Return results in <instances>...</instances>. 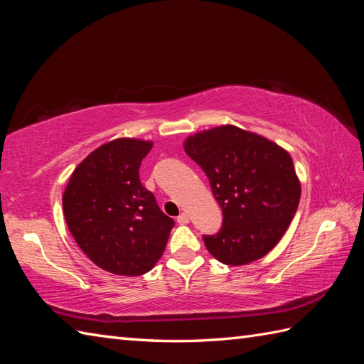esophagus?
<instances>
[{
	"instance_id": "34e87169",
	"label": "esophagus",
	"mask_w": 364,
	"mask_h": 364,
	"mask_svg": "<svg viewBox=\"0 0 364 364\" xmlns=\"http://www.w3.org/2000/svg\"><path fill=\"white\" fill-rule=\"evenodd\" d=\"M176 222L180 223V225H186V223H189V215L186 213H181L180 215H178Z\"/></svg>"
}]
</instances>
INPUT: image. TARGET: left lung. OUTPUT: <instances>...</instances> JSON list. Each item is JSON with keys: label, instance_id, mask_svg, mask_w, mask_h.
I'll list each match as a JSON object with an SVG mask.
<instances>
[{"label": "left lung", "instance_id": "left-lung-1", "mask_svg": "<svg viewBox=\"0 0 364 364\" xmlns=\"http://www.w3.org/2000/svg\"><path fill=\"white\" fill-rule=\"evenodd\" d=\"M184 151L203 168L223 223L205 245L223 264L264 257L283 237L300 202L291 154L267 137L222 125L188 136Z\"/></svg>", "mask_w": 364, "mask_h": 364}]
</instances>
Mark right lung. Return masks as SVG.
I'll list each match as a JSON object with an SVG mask.
<instances>
[{"instance_id":"right-lung-1","label":"right lung","mask_w":364,"mask_h":364,"mask_svg":"<svg viewBox=\"0 0 364 364\" xmlns=\"http://www.w3.org/2000/svg\"><path fill=\"white\" fill-rule=\"evenodd\" d=\"M153 142L119 137L84 158L68 180L63 210L80 249L115 275L149 272L166 250L173 220L139 180Z\"/></svg>"}]
</instances>
